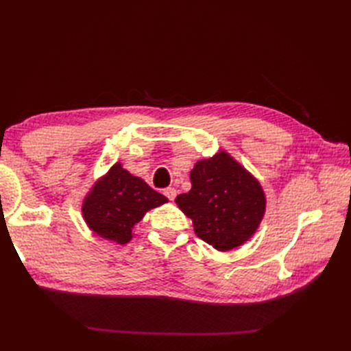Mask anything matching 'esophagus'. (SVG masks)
I'll return each mask as SVG.
<instances>
[{
  "label": "esophagus",
  "instance_id": "1",
  "mask_svg": "<svg viewBox=\"0 0 351 351\" xmlns=\"http://www.w3.org/2000/svg\"><path fill=\"white\" fill-rule=\"evenodd\" d=\"M164 195L168 197V200H174L177 196V190L174 187H167L164 189Z\"/></svg>",
  "mask_w": 351,
  "mask_h": 351
}]
</instances>
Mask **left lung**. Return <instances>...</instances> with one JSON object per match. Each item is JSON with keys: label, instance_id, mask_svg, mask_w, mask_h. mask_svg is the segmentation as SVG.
Returning <instances> with one entry per match:
<instances>
[{"label": "left lung", "instance_id": "obj_1", "mask_svg": "<svg viewBox=\"0 0 351 351\" xmlns=\"http://www.w3.org/2000/svg\"><path fill=\"white\" fill-rule=\"evenodd\" d=\"M192 189L176 204L193 222L196 236L215 249L231 250L247 241L265 212L261 184L228 154L196 162Z\"/></svg>", "mask_w": 351, "mask_h": 351}]
</instances>
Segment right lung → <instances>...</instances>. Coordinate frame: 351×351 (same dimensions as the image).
Instances as JSON below:
<instances>
[{"instance_id":"1","label":"right lung","mask_w":351,"mask_h":351,"mask_svg":"<svg viewBox=\"0 0 351 351\" xmlns=\"http://www.w3.org/2000/svg\"><path fill=\"white\" fill-rule=\"evenodd\" d=\"M167 200L142 178L125 171L121 164H115L93 186L84 199L82 210L88 226L98 236L117 244H125L132 239L134 224L147 210Z\"/></svg>"}]
</instances>
